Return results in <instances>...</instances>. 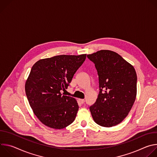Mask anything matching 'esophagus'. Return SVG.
<instances>
[{
    "label": "esophagus",
    "mask_w": 157,
    "mask_h": 157,
    "mask_svg": "<svg viewBox=\"0 0 157 157\" xmlns=\"http://www.w3.org/2000/svg\"><path fill=\"white\" fill-rule=\"evenodd\" d=\"M79 102L81 103V104H84V102H85V100L84 99H79Z\"/></svg>",
    "instance_id": "34e87169"
}]
</instances>
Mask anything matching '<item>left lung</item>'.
Wrapping results in <instances>:
<instances>
[{
    "instance_id": "1",
    "label": "left lung",
    "mask_w": 157,
    "mask_h": 157,
    "mask_svg": "<svg viewBox=\"0 0 157 157\" xmlns=\"http://www.w3.org/2000/svg\"><path fill=\"white\" fill-rule=\"evenodd\" d=\"M87 58L94 64L99 78V93L89 107L98 125L110 127L121 123L128 115L137 94L135 69L118 53L101 50Z\"/></svg>"
}]
</instances>
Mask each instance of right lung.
Returning a JSON list of instances; mask_svg holds the SVG:
<instances>
[{"label": "right lung", "mask_w": 157, "mask_h": 157, "mask_svg": "<svg viewBox=\"0 0 157 157\" xmlns=\"http://www.w3.org/2000/svg\"><path fill=\"white\" fill-rule=\"evenodd\" d=\"M86 55H58L36 62L25 82V93L35 115L50 128L61 129L75 121L76 99L61 94L68 88Z\"/></svg>", "instance_id": "1"}]
</instances>
